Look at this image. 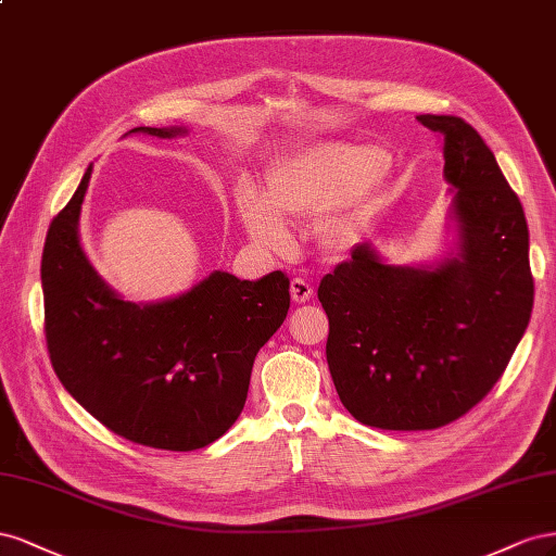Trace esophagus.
<instances>
[{
    "label": "esophagus",
    "mask_w": 556,
    "mask_h": 556,
    "mask_svg": "<svg viewBox=\"0 0 556 556\" xmlns=\"http://www.w3.org/2000/svg\"><path fill=\"white\" fill-rule=\"evenodd\" d=\"M312 295H314V287L307 279H303V277L291 279V298L295 300V303H307Z\"/></svg>",
    "instance_id": "34e87169"
}]
</instances>
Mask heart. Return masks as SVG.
<instances>
[{
  "instance_id": "1",
  "label": "heart",
  "mask_w": 556,
  "mask_h": 556,
  "mask_svg": "<svg viewBox=\"0 0 556 556\" xmlns=\"http://www.w3.org/2000/svg\"><path fill=\"white\" fill-rule=\"evenodd\" d=\"M387 167V155L375 147L326 141L281 157L267 169V198L244 184L237 190L247 232L265 249H281L289 242L283 220L321 216L361 195ZM352 228L344 216L332 224L328 237L342 242Z\"/></svg>"
}]
</instances>
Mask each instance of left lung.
<instances>
[{"label":"left lung","mask_w":556,"mask_h":556,"mask_svg":"<svg viewBox=\"0 0 556 556\" xmlns=\"http://www.w3.org/2000/svg\"><path fill=\"white\" fill-rule=\"evenodd\" d=\"M417 121L445 139L462 256L391 267L358 244L319 283L332 384L349 415L382 431L464 417L505 372L533 309L527 218L494 153L464 118Z\"/></svg>","instance_id":"left-lung-1"}]
</instances>
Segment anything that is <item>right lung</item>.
Listing matches in <instances>:
<instances>
[{"mask_svg": "<svg viewBox=\"0 0 556 556\" xmlns=\"http://www.w3.org/2000/svg\"><path fill=\"white\" fill-rule=\"evenodd\" d=\"M130 132L174 137L181 128ZM90 172L43 244V332L53 370L116 435L169 452L207 447L240 417L253 358L287 319L291 281L281 269L258 281L214 273L165 303H125L78 244Z\"/></svg>", "mask_w": 556, "mask_h": 556, "instance_id": "add662e5", "label": "right lung"}]
</instances>
